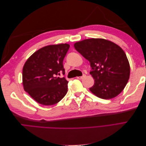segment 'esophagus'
Instances as JSON below:
<instances>
[{
    "label": "esophagus",
    "instance_id": "1",
    "mask_svg": "<svg viewBox=\"0 0 146 146\" xmlns=\"http://www.w3.org/2000/svg\"><path fill=\"white\" fill-rule=\"evenodd\" d=\"M86 77V75L85 74H83L82 76H80V77H77V78H78V79H83V78H85Z\"/></svg>",
    "mask_w": 146,
    "mask_h": 146
}]
</instances>
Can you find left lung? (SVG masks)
I'll use <instances>...</instances> for the list:
<instances>
[{
  "label": "left lung",
  "instance_id": "left-lung-1",
  "mask_svg": "<svg viewBox=\"0 0 146 146\" xmlns=\"http://www.w3.org/2000/svg\"><path fill=\"white\" fill-rule=\"evenodd\" d=\"M76 50L90 61L94 84L90 90L98 98L110 99L124 89L130 77L129 60L121 47L102 38L74 44Z\"/></svg>",
  "mask_w": 146,
  "mask_h": 146
}]
</instances>
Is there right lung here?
I'll return each instance as SVG.
<instances>
[{
    "label": "right lung",
    "mask_w": 146,
    "mask_h": 146,
    "mask_svg": "<svg viewBox=\"0 0 146 146\" xmlns=\"http://www.w3.org/2000/svg\"><path fill=\"white\" fill-rule=\"evenodd\" d=\"M70 46L49 45L35 52L26 61L23 69L24 90L43 105H52L62 99L68 92V82L56 77L64 73L63 61Z\"/></svg>",
    "instance_id": "right-lung-1"
}]
</instances>
